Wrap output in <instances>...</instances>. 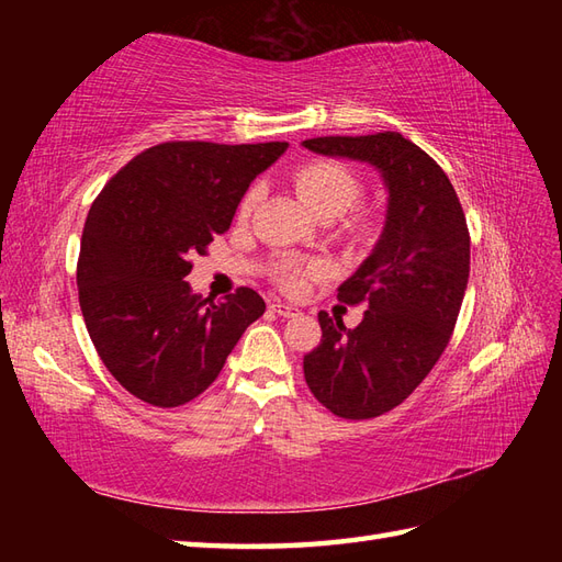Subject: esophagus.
<instances>
[{"mask_svg":"<svg viewBox=\"0 0 562 562\" xmlns=\"http://www.w3.org/2000/svg\"><path fill=\"white\" fill-rule=\"evenodd\" d=\"M270 308H272V312L278 314V316H282V318H290V316L296 314V308H294L292 304H284V302H272Z\"/></svg>","mask_w":562,"mask_h":562,"instance_id":"esophagus-1","label":"esophagus"}]
</instances>
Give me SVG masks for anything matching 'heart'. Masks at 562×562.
I'll return each instance as SVG.
<instances>
[{"mask_svg": "<svg viewBox=\"0 0 562 562\" xmlns=\"http://www.w3.org/2000/svg\"><path fill=\"white\" fill-rule=\"evenodd\" d=\"M292 186L300 198L306 202L321 220L340 218V232L352 244L372 241L379 234V212L364 205L351 207L362 198V176L357 173L350 164L340 159H308L296 166L292 171ZM258 188H250L248 193L238 202V217L246 220L256 207ZM318 272V262H306L300 258H282L272 266V280L280 290L296 294L306 288V282Z\"/></svg>", "mask_w": 562, "mask_h": 562, "instance_id": "obj_1", "label": "heart"}]
</instances>
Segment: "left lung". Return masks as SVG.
<instances>
[{"label": "left lung", "mask_w": 562, "mask_h": 562, "mask_svg": "<svg viewBox=\"0 0 562 562\" xmlns=\"http://www.w3.org/2000/svg\"><path fill=\"white\" fill-rule=\"evenodd\" d=\"M306 149L369 161L389 188L376 248L338 300L367 312L357 328L318 314L321 342L304 355L314 398L345 420L396 408L423 384L451 340L471 270V236L441 166L401 133L314 137Z\"/></svg>", "instance_id": "left-lung-1"}]
</instances>
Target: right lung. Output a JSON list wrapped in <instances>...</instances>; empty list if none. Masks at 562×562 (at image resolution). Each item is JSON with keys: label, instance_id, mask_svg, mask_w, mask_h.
<instances>
[{"label": "right lung", "instance_id": "1", "mask_svg": "<svg viewBox=\"0 0 562 562\" xmlns=\"http://www.w3.org/2000/svg\"><path fill=\"white\" fill-rule=\"evenodd\" d=\"M284 149L288 142H161L93 200L77 260L79 306L105 369L135 398L157 408L198 398L266 312L250 288L212 302L186 278L190 258L229 229L250 181Z\"/></svg>", "mask_w": 562, "mask_h": 562}]
</instances>
